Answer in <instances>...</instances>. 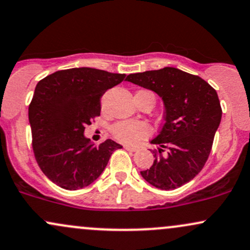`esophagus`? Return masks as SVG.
<instances>
[{
    "mask_svg": "<svg viewBox=\"0 0 250 250\" xmlns=\"http://www.w3.org/2000/svg\"><path fill=\"white\" fill-rule=\"evenodd\" d=\"M125 150H127V151H131V152H134V151H137L138 150V148L137 147H134V146H128V145H125Z\"/></svg>",
    "mask_w": 250,
    "mask_h": 250,
    "instance_id": "obj_1",
    "label": "esophagus"
}]
</instances>
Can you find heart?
Returning a JSON list of instances; mask_svg holds the SVG:
<instances>
[{
    "mask_svg": "<svg viewBox=\"0 0 250 250\" xmlns=\"http://www.w3.org/2000/svg\"><path fill=\"white\" fill-rule=\"evenodd\" d=\"M112 133L119 142L133 144L146 137L150 133V127L140 122H122L112 127Z\"/></svg>",
    "mask_w": 250,
    "mask_h": 250,
    "instance_id": "heart-1",
    "label": "heart"
}]
</instances>
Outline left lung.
I'll return each mask as SVG.
<instances>
[{
	"mask_svg": "<svg viewBox=\"0 0 250 250\" xmlns=\"http://www.w3.org/2000/svg\"><path fill=\"white\" fill-rule=\"evenodd\" d=\"M126 81L155 92L165 108L162 130L151 140L159 146L155 161L140 175L162 190L182 187L200 173L211 151L222 118L217 93L202 78L175 67L134 73Z\"/></svg>",
	"mask_w": 250,
	"mask_h": 250,
	"instance_id": "8db88e82",
	"label": "left lung"
}]
</instances>
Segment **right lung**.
I'll use <instances>...</instances> for the list:
<instances>
[{
  "instance_id": "obj_1",
  "label": "right lung",
  "mask_w": 250,
  "mask_h": 250,
  "mask_svg": "<svg viewBox=\"0 0 250 250\" xmlns=\"http://www.w3.org/2000/svg\"><path fill=\"white\" fill-rule=\"evenodd\" d=\"M124 79L125 74L80 67L39 81L28 117L36 162L53 183L66 190L88 187L123 147L112 139L95 146L83 132L100 116L103 94Z\"/></svg>"
}]
</instances>
